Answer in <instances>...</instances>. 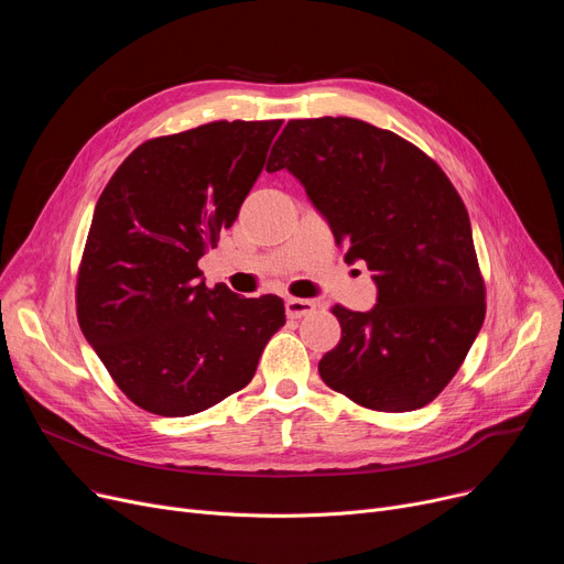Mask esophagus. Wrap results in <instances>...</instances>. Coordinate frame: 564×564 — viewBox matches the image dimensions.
<instances>
[{"mask_svg":"<svg viewBox=\"0 0 564 564\" xmlns=\"http://www.w3.org/2000/svg\"><path fill=\"white\" fill-rule=\"evenodd\" d=\"M315 306H317V304H315L313 300H297V297L285 300V313H288V317H292V319L311 315V313L315 311Z\"/></svg>","mask_w":564,"mask_h":564,"instance_id":"esophagus-1","label":"esophagus"}]
</instances>
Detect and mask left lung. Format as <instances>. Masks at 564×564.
I'll return each mask as SVG.
<instances>
[{"label":"left lung","mask_w":564,"mask_h":564,"mask_svg":"<svg viewBox=\"0 0 564 564\" xmlns=\"http://www.w3.org/2000/svg\"><path fill=\"white\" fill-rule=\"evenodd\" d=\"M290 171L327 219L345 262L377 285L366 311L334 306L340 343L317 370L329 389L377 411L432 402L485 322V281L466 207L416 145L347 116L290 121L267 171Z\"/></svg>","instance_id":"1"}]
</instances>
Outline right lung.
I'll list each match as a JSON object with an SVG mask.
<instances>
[{"mask_svg":"<svg viewBox=\"0 0 564 564\" xmlns=\"http://www.w3.org/2000/svg\"><path fill=\"white\" fill-rule=\"evenodd\" d=\"M281 121H215L141 143L96 203L77 319L111 379L158 416L245 389L283 324L276 294L207 288L198 260L230 228Z\"/></svg>","mask_w":564,"mask_h":564,"instance_id":"1","label":"right lung"}]
</instances>
